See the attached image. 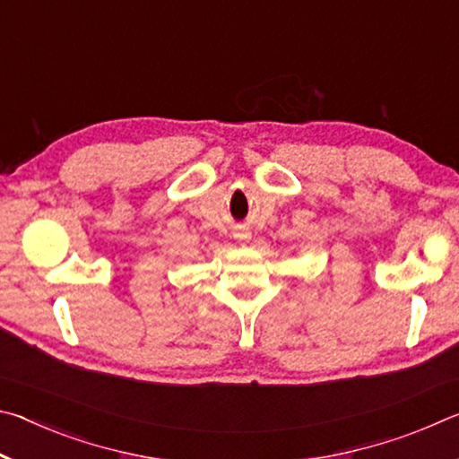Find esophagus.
I'll return each instance as SVG.
<instances>
[{
  "label": "esophagus",
  "instance_id": "obj_1",
  "mask_svg": "<svg viewBox=\"0 0 459 459\" xmlns=\"http://www.w3.org/2000/svg\"><path fill=\"white\" fill-rule=\"evenodd\" d=\"M238 237H240V238H248V232H240Z\"/></svg>",
  "mask_w": 459,
  "mask_h": 459
}]
</instances>
